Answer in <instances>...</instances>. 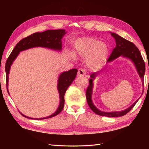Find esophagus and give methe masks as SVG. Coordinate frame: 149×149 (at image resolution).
I'll use <instances>...</instances> for the list:
<instances>
[{"label":"esophagus","instance_id":"1","mask_svg":"<svg viewBox=\"0 0 149 149\" xmlns=\"http://www.w3.org/2000/svg\"><path fill=\"white\" fill-rule=\"evenodd\" d=\"M86 70H85L83 68H80L78 70V73H77V75L78 77H83V76H84V75H86Z\"/></svg>","mask_w":149,"mask_h":149}]
</instances>
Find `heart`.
I'll list each match as a JSON object with an SVG mask.
<instances>
[{
    "label": "heart",
    "instance_id": "1",
    "mask_svg": "<svg viewBox=\"0 0 149 149\" xmlns=\"http://www.w3.org/2000/svg\"><path fill=\"white\" fill-rule=\"evenodd\" d=\"M75 55L81 58H88L87 64L93 69L100 68L106 61L109 54V48L105 43L100 42L94 38H79L74 43ZM74 57L73 54H70Z\"/></svg>",
    "mask_w": 149,
    "mask_h": 149
}]
</instances>
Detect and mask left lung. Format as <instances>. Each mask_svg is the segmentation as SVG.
<instances>
[{"instance_id": "left-lung-1", "label": "left lung", "mask_w": 149, "mask_h": 149, "mask_svg": "<svg viewBox=\"0 0 149 149\" xmlns=\"http://www.w3.org/2000/svg\"><path fill=\"white\" fill-rule=\"evenodd\" d=\"M111 35L115 40L116 42V47L113 50L111 54L109 56V58L107 60V62H111L113 60L118 58L120 56H122L123 58H128L134 63L136 67V69L139 74V76L141 78L142 81V84L143 86V79L144 75L145 72V62L143 59V58L141 55L140 50L137 48L133 43H132L129 41L125 40L123 38L120 36L116 33H113L111 32ZM99 72H94L90 75V79L89 80V86H88L86 95V100L88 106L90 107V109L93 111L97 114V115L107 117H118L125 115L128 112L133 108L135 104L137 103L139 99L136 100L132 105L129 107L125 110L121 111H113V112H104L99 110L97 108V107L94 105L92 102V92H93V80L95 79L97 75L99 74Z\"/></svg>"}]
</instances>
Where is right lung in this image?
<instances>
[{
  "instance_id": "add662e5",
  "label": "right lung",
  "mask_w": 149,
  "mask_h": 149,
  "mask_svg": "<svg viewBox=\"0 0 149 149\" xmlns=\"http://www.w3.org/2000/svg\"><path fill=\"white\" fill-rule=\"evenodd\" d=\"M66 33L65 29H57V30H47L42 33H35L31 35L27 36L25 38L22 39L19 42L15 48L13 50L11 54L9 55L7 61L6 63L5 70L6 73V85H7V90L8 91V80H9V74L10 71L11 66L15 59L21 51L29 49L34 47H45V48L50 49L58 51H61L62 50V42L61 39L63 36ZM77 73V69H71L68 71L63 72L61 73L58 78V90L59 95V105L58 108L52 115L45 118H34L35 120H43L49 118H52L53 116L58 115L63 109L65 104L64 96L66 90L69 87L70 85L75 79ZM22 115L28 118L33 119L29 116H26L20 113Z\"/></svg>"
}]
</instances>
